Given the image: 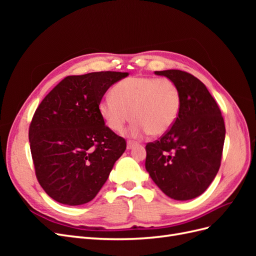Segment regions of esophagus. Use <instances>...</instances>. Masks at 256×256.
I'll list each match as a JSON object with an SVG mask.
<instances>
[{"label":"esophagus","instance_id":"esophagus-1","mask_svg":"<svg viewBox=\"0 0 256 256\" xmlns=\"http://www.w3.org/2000/svg\"><path fill=\"white\" fill-rule=\"evenodd\" d=\"M134 145H136V142H134V141H128V142H127V150H131Z\"/></svg>","mask_w":256,"mask_h":256}]
</instances>
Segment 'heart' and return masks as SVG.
Returning a JSON list of instances; mask_svg holds the SVG:
<instances>
[{
    "label": "heart",
    "mask_w": 256,
    "mask_h": 256,
    "mask_svg": "<svg viewBox=\"0 0 256 256\" xmlns=\"http://www.w3.org/2000/svg\"><path fill=\"white\" fill-rule=\"evenodd\" d=\"M180 92L176 83L168 78L134 76L115 85L113 95H106L98 104L106 125L120 132L132 118L136 122L130 132L141 136L168 134L180 111Z\"/></svg>",
    "instance_id": "b5f03b06"
}]
</instances>
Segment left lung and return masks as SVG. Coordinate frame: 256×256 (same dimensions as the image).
Masks as SVG:
<instances>
[{
  "label": "left lung",
  "instance_id": "8db88e82",
  "mask_svg": "<svg viewBox=\"0 0 256 256\" xmlns=\"http://www.w3.org/2000/svg\"><path fill=\"white\" fill-rule=\"evenodd\" d=\"M176 83L180 111L168 134L146 145L145 168L166 196L176 200L200 196L219 171L226 126L204 83L182 70L154 72Z\"/></svg>",
  "mask_w": 256,
  "mask_h": 256
}]
</instances>
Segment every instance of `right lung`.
<instances>
[{"label":"right lung","mask_w":256,"mask_h":256,"mask_svg":"<svg viewBox=\"0 0 256 256\" xmlns=\"http://www.w3.org/2000/svg\"><path fill=\"white\" fill-rule=\"evenodd\" d=\"M128 72L69 76L37 108L28 130L36 177L54 200L88 203L126 150L125 138L106 126L98 104Z\"/></svg>","instance_id":"right-lung-1"}]
</instances>
